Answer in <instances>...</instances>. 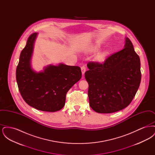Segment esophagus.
Returning <instances> with one entry per match:
<instances>
[{
    "mask_svg": "<svg viewBox=\"0 0 155 155\" xmlns=\"http://www.w3.org/2000/svg\"><path fill=\"white\" fill-rule=\"evenodd\" d=\"M81 68L82 74V75H84V73H85V71H86V67L84 66H83L81 67Z\"/></svg>",
    "mask_w": 155,
    "mask_h": 155,
    "instance_id": "34e87169",
    "label": "esophagus"
}]
</instances>
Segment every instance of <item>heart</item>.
<instances>
[{
  "instance_id": "1",
  "label": "heart",
  "mask_w": 155,
  "mask_h": 155,
  "mask_svg": "<svg viewBox=\"0 0 155 155\" xmlns=\"http://www.w3.org/2000/svg\"><path fill=\"white\" fill-rule=\"evenodd\" d=\"M105 56H106V53H103L102 54H101L99 55V56H98V57H97V58H98L99 60H103V59L104 58Z\"/></svg>"
}]
</instances>
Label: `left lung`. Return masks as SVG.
<instances>
[{
    "label": "left lung",
    "instance_id": "left-lung-1",
    "mask_svg": "<svg viewBox=\"0 0 155 155\" xmlns=\"http://www.w3.org/2000/svg\"><path fill=\"white\" fill-rule=\"evenodd\" d=\"M85 78L89 84L91 107L99 113L121 110L132 102L141 80L140 59L131 41L102 63L89 61Z\"/></svg>",
    "mask_w": 155,
    "mask_h": 155
}]
</instances>
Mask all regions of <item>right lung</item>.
<instances>
[{
    "label": "right lung",
    "instance_id": "add662e5",
    "mask_svg": "<svg viewBox=\"0 0 155 155\" xmlns=\"http://www.w3.org/2000/svg\"><path fill=\"white\" fill-rule=\"evenodd\" d=\"M36 32L31 34L20 54L16 69L18 88L24 101L31 107L44 111L61 109L67 92L81 78V68L60 64L49 66L44 72H34L30 65Z\"/></svg>",
    "mask_w": 155,
    "mask_h": 155
}]
</instances>
